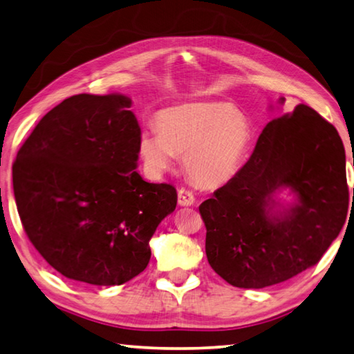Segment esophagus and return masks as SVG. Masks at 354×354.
Segmentation results:
<instances>
[{
  "instance_id": "obj_1",
  "label": "esophagus",
  "mask_w": 354,
  "mask_h": 354,
  "mask_svg": "<svg viewBox=\"0 0 354 354\" xmlns=\"http://www.w3.org/2000/svg\"><path fill=\"white\" fill-rule=\"evenodd\" d=\"M178 203L179 205L183 207H189L195 204V196H193V192H190L189 189H179L178 190Z\"/></svg>"
}]
</instances>
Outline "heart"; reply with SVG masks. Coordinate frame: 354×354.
I'll use <instances>...</instances> for the list:
<instances>
[{
    "label": "heart",
    "instance_id": "obj_1",
    "mask_svg": "<svg viewBox=\"0 0 354 354\" xmlns=\"http://www.w3.org/2000/svg\"><path fill=\"white\" fill-rule=\"evenodd\" d=\"M158 130H144L138 151L149 171L169 170L175 155H185L190 178L219 187L236 175L252 144V127L230 102H192L162 110Z\"/></svg>",
    "mask_w": 354,
    "mask_h": 354
}]
</instances>
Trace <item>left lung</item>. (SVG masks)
<instances>
[{
	"instance_id": "obj_1",
	"label": "left lung",
	"mask_w": 354,
	"mask_h": 354,
	"mask_svg": "<svg viewBox=\"0 0 354 354\" xmlns=\"http://www.w3.org/2000/svg\"><path fill=\"white\" fill-rule=\"evenodd\" d=\"M283 188L295 203L278 211L274 196ZM347 210L341 136L299 104L267 124L244 167L199 205L207 259L234 287L274 286L319 262Z\"/></svg>"
}]
</instances>
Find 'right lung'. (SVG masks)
Listing matches in <instances>:
<instances>
[{"mask_svg": "<svg viewBox=\"0 0 354 354\" xmlns=\"http://www.w3.org/2000/svg\"><path fill=\"white\" fill-rule=\"evenodd\" d=\"M124 95L71 96L21 145L13 193L27 238L58 273L121 286L150 261L149 241L176 189L136 171L141 129Z\"/></svg>", "mask_w": 354, "mask_h": 354, "instance_id": "obj_1", "label": "right lung"}]
</instances>
